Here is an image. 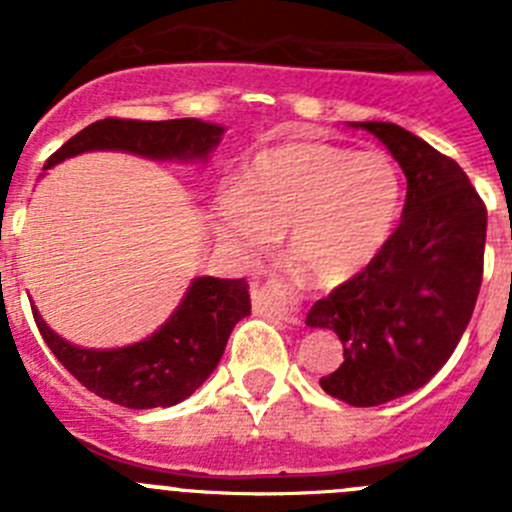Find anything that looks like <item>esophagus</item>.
<instances>
[{
    "instance_id": "1",
    "label": "esophagus",
    "mask_w": 512,
    "mask_h": 512,
    "mask_svg": "<svg viewBox=\"0 0 512 512\" xmlns=\"http://www.w3.org/2000/svg\"><path fill=\"white\" fill-rule=\"evenodd\" d=\"M253 310L271 315V318L282 320V323H300L297 312L292 310V300H289V287L282 279H271V282L253 287Z\"/></svg>"
}]
</instances>
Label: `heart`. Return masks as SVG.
I'll return each instance as SVG.
<instances>
[{
  "label": "heart",
  "instance_id": "obj_1",
  "mask_svg": "<svg viewBox=\"0 0 512 512\" xmlns=\"http://www.w3.org/2000/svg\"><path fill=\"white\" fill-rule=\"evenodd\" d=\"M402 207L395 161L323 140L266 148L243 169L238 189L220 194L215 233L241 256H261L289 230V251L323 287L369 269L390 243Z\"/></svg>",
  "mask_w": 512,
  "mask_h": 512
}]
</instances>
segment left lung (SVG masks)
<instances>
[{"label":"left lung","mask_w":512,"mask_h":512,"mask_svg":"<svg viewBox=\"0 0 512 512\" xmlns=\"http://www.w3.org/2000/svg\"><path fill=\"white\" fill-rule=\"evenodd\" d=\"M408 176L402 220L359 277L307 312L343 343L330 397L374 408L423 387L467 330L485 269L487 207L454 158L395 122H359Z\"/></svg>","instance_id":"obj_1"}]
</instances>
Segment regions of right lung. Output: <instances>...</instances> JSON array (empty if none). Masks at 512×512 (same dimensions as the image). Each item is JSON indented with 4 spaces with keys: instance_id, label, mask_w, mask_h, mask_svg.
Listing matches in <instances>:
<instances>
[{
    "instance_id": "add662e5",
    "label": "right lung",
    "mask_w": 512,
    "mask_h": 512,
    "mask_svg": "<svg viewBox=\"0 0 512 512\" xmlns=\"http://www.w3.org/2000/svg\"><path fill=\"white\" fill-rule=\"evenodd\" d=\"M225 130L212 122L104 117L69 138L45 169L87 151H128L146 158H207ZM40 336L89 392L122 408H169L187 400L212 374L230 330L251 315L246 279H194L182 305L153 336L112 351L81 348L56 336L33 310Z\"/></svg>"
}]
</instances>
